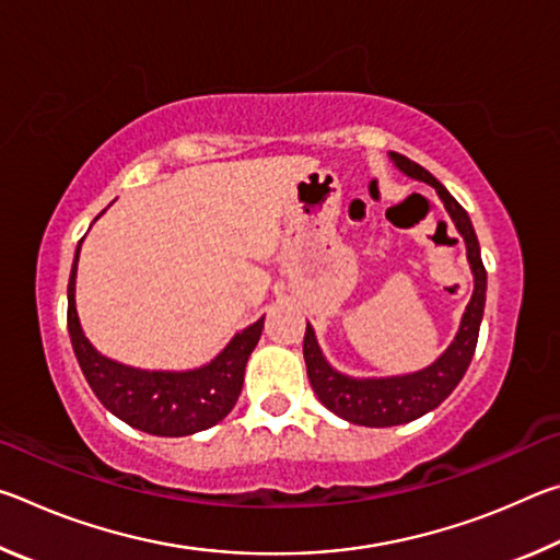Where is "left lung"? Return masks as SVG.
Wrapping results in <instances>:
<instances>
[{"label": "left lung", "mask_w": 560, "mask_h": 560, "mask_svg": "<svg viewBox=\"0 0 560 560\" xmlns=\"http://www.w3.org/2000/svg\"><path fill=\"white\" fill-rule=\"evenodd\" d=\"M393 160L405 175L422 179V183H428L438 189V195L442 197L444 207H447L450 217L454 220V224H457L464 242H467V257L474 271V293L467 311H464L459 334L454 338V343L444 350V355L438 360V363L424 368V371L402 375V377L355 381V377H346L336 373L334 368L326 363V358L320 355L314 328L306 324V336H303V360H306V373L316 397L334 415L343 417V420L353 424H365V428H393V424L417 420V417H422L424 412L434 410V407H438L444 397L459 385V381L471 363L474 348H477L479 326H481V316H485V299H487V269L485 264H481L479 242H477V234H474L467 210H464L447 189H444L440 179L430 175L422 165L412 163L410 158H405L400 153H393Z\"/></svg>", "instance_id": "left-lung-1"}]
</instances>
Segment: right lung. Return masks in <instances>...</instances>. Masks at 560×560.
I'll return each instance as SVG.
<instances>
[{
	"mask_svg": "<svg viewBox=\"0 0 560 560\" xmlns=\"http://www.w3.org/2000/svg\"><path fill=\"white\" fill-rule=\"evenodd\" d=\"M81 249V244H79ZM75 252L69 279V336L83 375L106 410L130 428L158 438H185V434L212 428L232 412L244 385V368L254 346L259 343L264 318L232 338L210 365L189 373H148L126 368L103 358L83 336L75 316Z\"/></svg>",
	"mask_w": 560,
	"mask_h": 560,
	"instance_id": "1",
	"label": "right lung"
}]
</instances>
